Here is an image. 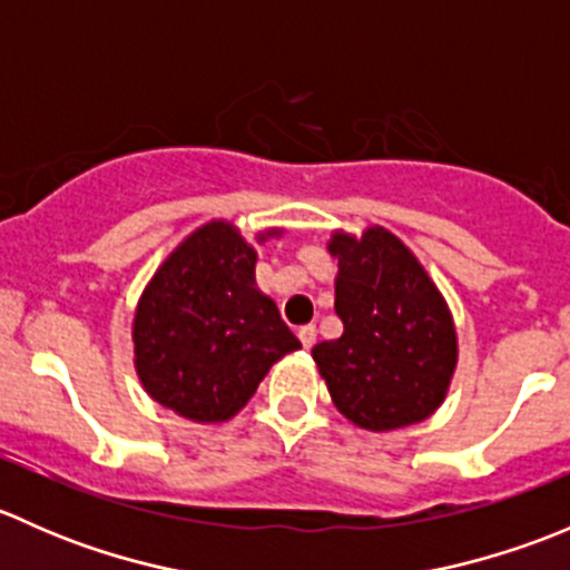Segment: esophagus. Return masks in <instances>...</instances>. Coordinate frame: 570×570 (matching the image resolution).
<instances>
[{
	"label": "esophagus",
	"mask_w": 570,
	"mask_h": 570,
	"mask_svg": "<svg viewBox=\"0 0 570 570\" xmlns=\"http://www.w3.org/2000/svg\"><path fill=\"white\" fill-rule=\"evenodd\" d=\"M297 338H301L303 347H314V342H317V327L314 325H303L301 331H297Z\"/></svg>",
	"instance_id": "esophagus-1"
}]
</instances>
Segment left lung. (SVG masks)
Wrapping results in <instances>:
<instances>
[{"label":"left lung","mask_w":570,"mask_h":570,"mask_svg":"<svg viewBox=\"0 0 570 570\" xmlns=\"http://www.w3.org/2000/svg\"><path fill=\"white\" fill-rule=\"evenodd\" d=\"M336 308L344 331L312 350L333 405L372 433L435 413L458 366V333L444 295L389 228L333 232Z\"/></svg>","instance_id":"obj_1"}]
</instances>
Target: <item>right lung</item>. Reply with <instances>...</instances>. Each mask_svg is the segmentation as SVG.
<instances>
[{
	"label": "right lung",
	"instance_id": "1",
	"mask_svg": "<svg viewBox=\"0 0 570 570\" xmlns=\"http://www.w3.org/2000/svg\"><path fill=\"white\" fill-rule=\"evenodd\" d=\"M281 228L258 234V243ZM135 370L151 400L198 424L237 416L275 361L301 350L256 286V250L228 220L195 228L159 264L131 322Z\"/></svg>",
	"mask_w": 570,
	"mask_h": 570
}]
</instances>
